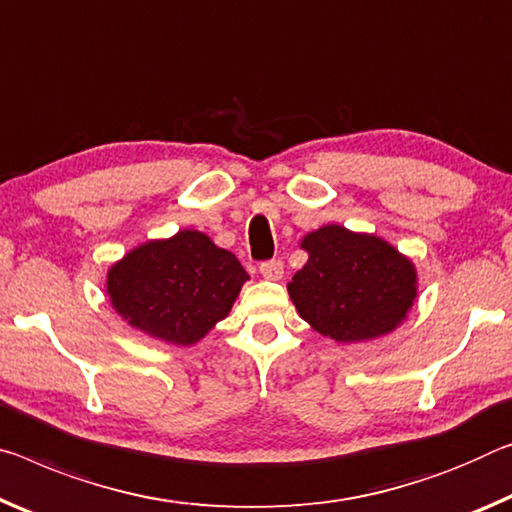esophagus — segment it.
Masks as SVG:
<instances>
[{"instance_id": "obj_1", "label": "esophagus", "mask_w": 512, "mask_h": 512, "mask_svg": "<svg viewBox=\"0 0 512 512\" xmlns=\"http://www.w3.org/2000/svg\"><path fill=\"white\" fill-rule=\"evenodd\" d=\"M259 273H262L266 280H280L282 273H285V269H282L280 259H269V262L259 264Z\"/></svg>"}]
</instances>
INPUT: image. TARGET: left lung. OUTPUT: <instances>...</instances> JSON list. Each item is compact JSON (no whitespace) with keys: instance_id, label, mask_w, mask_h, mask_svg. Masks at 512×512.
Masks as SVG:
<instances>
[{"instance_id":"obj_1","label":"left lung","mask_w":512,"mask_h":512,"mask_svg":"<svg viewBox=\"0 0 512 512\" xmlns=\"http://www.w3.org/2000/svg\"><path fill=\"white\" fill-rule=\"evenodd\" d=\"M307 262L287 285L300 319L339 344L401 326L417 298V271L392 243L342 225L305 234Z\"/></svg>"}]
</instances>
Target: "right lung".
<instances>
[{
    "instance_id": "obj_1",
    "label": "right lung",
    "mask_w": 512,
    "mask_h": 512,
    "mask_svg": "<svg viewBox=\"0 0 512 512\" xmlns=\"http://www.w3.org/2000/svg\"><path fill=\"white\" fill-rule=\"evenodd\" d=\"M248 273L198 230L145 241L107 273V294L129 326L161 342H200L230 314Z\"/></svg>"
}]
</instances>
